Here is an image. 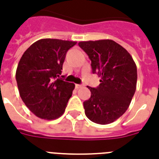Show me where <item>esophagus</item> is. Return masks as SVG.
<instances>
[{"instance_id":"esophagus-1","label":"esophagus","mask_w":159,"mask_h":159,"mask_svg":"<svg viewBox=\"0 0 159 159\" xmlns=\"http://www.w3.org/2000/svg\"><path fill=\"white\" fill-rule=\"evenodd\" d=\"M82 85H80V84H76L75 85V87L77 88V89H78V88H80V87H82Z\"/></svg>"}]
</instances>
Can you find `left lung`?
Returning a JSON list of instances; mask_svg holds the SVG:
<instances>
[{
    "label": "left lung",
    "mask_w": 159,
    "mask_h": 159,
    "mask_svg": "<svg viewBox=\"0 0 159 159\" xmlns=\"http://www.w3.org/2000/svg\"><path fill=\"white\" fill-rule=\"evenodd\" d=\"M78 45L92 61L93 73L101 77L97 87H88L91 97L83 102L90 120L111 124L123 115L133 98L137 67L125 48L111 39L82 41Z\"/></svg>",
    "instance_id": "obj_1"
}]
</instances>
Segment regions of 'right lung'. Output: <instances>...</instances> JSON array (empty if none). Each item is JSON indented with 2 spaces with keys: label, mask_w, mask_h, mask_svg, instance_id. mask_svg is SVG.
Instances as JSON below:
<instances>
[{
  "label": "right lung",
  "mask_w": 159,
  "mask_h": 159,
  "mask_svg": "<svg viewBox=\"0 0 159 159\" xmlns=\"http://www.w3.org/2000/svg\"><path fill=\"white\" fill-rule=\"evenodd\" d=\"M74 41L42 39L22 55L16 78L21 99L30 111L45 120L62 116L75 85L60 78L67 50Z\"/></svg>",
  "instance_id": "right-lung-1"
}]
</instances>
